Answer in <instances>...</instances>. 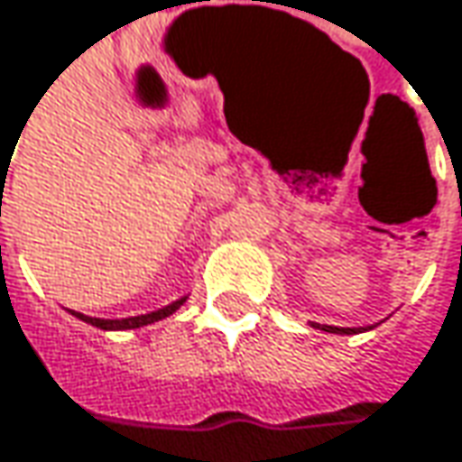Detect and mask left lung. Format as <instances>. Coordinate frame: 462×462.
<instances>
[{
  "mask_svg": "<svg viewBox=\"0 0 462 462\" xmlns=\"http://www.w3.org/2000/svg\"><path fill=\"white\" fill-rule=\"evenodd\" d=\"M321 332H332V335H358V332H368L374 327H329V324H311Z\"/></svg>",
  "mask_w": 462,
  "mask_h": 462,
  "instance_id": "8db88e82",
  "label": "left lung"
}]
</instances>
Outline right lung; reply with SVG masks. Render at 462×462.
<instances>
[{
    "mask_svg": "<svg viewBox=\"0 0 462 462\" xmlns=\"http://www.w3.org/2000/svg\"><path fill=\"white\" fill-rule=\"evenodd\" d=\"M188 298H180L175 303H170V306H164V309H159V311H151L143 313V316H127V319H96V316H86V313H78V311H69L75 319H80V321H86V324H91L96 329H104V332H125V329H141V327H149L153 321H162V319H167V316H172V313L185 303Z\"/></svg>",
    "mask_w": 462,
    "mask_h": 462,
    "instance_id": "add662e5",
    "label": "right lung"
}]
</instances>
